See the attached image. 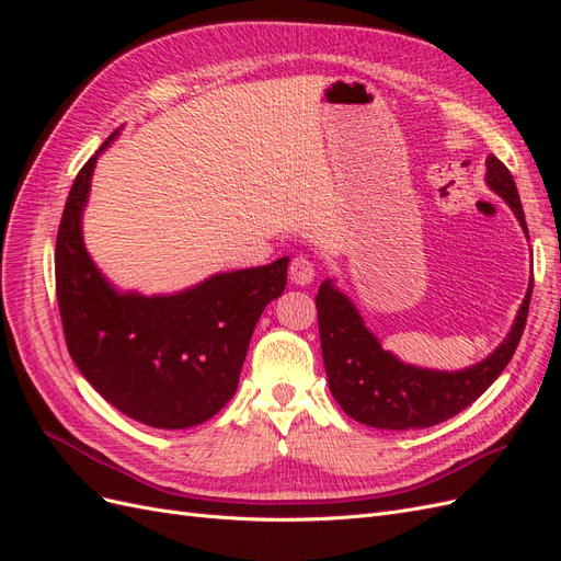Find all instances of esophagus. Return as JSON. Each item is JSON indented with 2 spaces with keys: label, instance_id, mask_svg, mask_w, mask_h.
Here are the masks:
<instances>
[{
  "label": "esophagus",
  "instance_id": "obj_1",
  "mask_svg": "<svg viewBox=\"0 0 561 561\" xmlns=\"http://www.w3.org/2000/svg\"><path fill=\"white\" fill-rule=\"evenodd\" d=\"M316 276V268H313V262L309 257H304V254H299V257H295L290 262V280L295 285H309Z\"/></svg>",
  "mask_w": 561,
  "mask_h": 561
}]
</instances>
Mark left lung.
Instances as JSON below:
<instances>
[{"label": "left lung", "mask_w": 561, "mask_h": 561, "mask_svg": "<svg viewBox=\"0 0 561 561\" xmlns=\"http://www.w3.org/2000/svg\"><path fill=\"white\" fill-rule=\"evenodd\" d=\"M486 184L513 208L524 233L529 236L517 184L494 154L486 157ZM531 290L534 278L515 325L494 353L461 371H437L404 365L393 353L383 351L379 339L365 328L353 301L339 293L332 280H325L318 287L316 307L322 363L334 400L351 419L386 431L428 428L456 416L478 400L511 363L529 316Z\"/></svg>", "instance_id": "8db88e82"}]
</instances>
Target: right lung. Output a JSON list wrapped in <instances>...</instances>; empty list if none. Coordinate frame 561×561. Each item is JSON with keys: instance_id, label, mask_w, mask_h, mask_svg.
<instances>
[{"instance_id": "add662e5", "label": "right lung", "mask_w": 561, "mask_h": 561, "mask_svg": "<svg viewBox=\"0 0 561 561\" xmlns=\"http://www.w3.org/2000/svg\"><path fill=\"white\" fill-rule=\"evenodd\" d=\"M67 196L56 241V295L65 344L87 381L118 412L151 428H192L239 388L254 325L283 295L287 257L215 274L178 295L118 293L83 248L81 213L98 154Z\"/></svg>"}]
</instances>
